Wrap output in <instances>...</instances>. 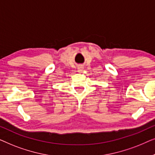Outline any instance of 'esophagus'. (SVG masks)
<instances>
[{
	"mask_svg": "<svg viewBox=\"0 0 155 155\" xmlns=\"http://www.w3.org/2000/svg\"><path fill=\"white\" fill-rule=\"evenodd\" d=\"M83 66H82V65H80V66H78V72H82V71H83Z\"/></svg>",
	"mask_w": 155,
	"mask_h": 155,
	"instance_id": "obj_1",
	"label": "esophagus"
}]
</instances>
